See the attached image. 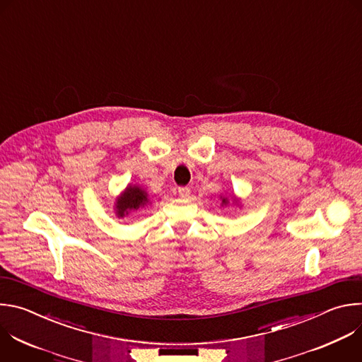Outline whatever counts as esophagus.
Here are the masks:
<instances>
[{
    "label": "esophagus",
    "mask_w": 362,
    "mask_h": 362,
    "mask_svg": "<svg viewBox=\"0 0 362 362\" xmlns=\"http://www.w3.org/2000/svg\"><path fill=\"white\" fill-rule=\"evenodd\" d=\"M177 193H179L180 197H189L190 189H189V187H179V189H177Z\"/></svg>",
    "instance_id": "1"
}]
</instances>
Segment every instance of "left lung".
I'll return each instance as SVG.
<instances>
[{"instance_id":"1","label":"left lung","mask_w":362,"mask_h":362,"mask_svg":"<svg viewBox=\"0 0 362 362\" xmlns=\"http://www.w3.org/2000/svg\"><path fill=\"white\" fill-rule=\"evenodd\" d=\"M221 200H222V206H228L230 202L236 206H240V199L236 197L233 193L229 194V197L228 196H221Z\"/></svg>"}]
</instances>
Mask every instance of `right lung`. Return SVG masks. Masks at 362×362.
<instances>
[{"label":"right lung","instance_id":"obj_1","mask_svg":"<svg viewBox=\"0 0 362 362\" xmlns=\"http://www.w3.org/2000/svg\"><path fill=\"white\" fill-rule=\"evenodd\" d=\"M147 204H150V199L146 189L139 185L129 183L124 192L115 202V214L119 219H122L129 214L144 208Z\"/></svg>","mask_w":362,"mask_h":362}]
</instances>
